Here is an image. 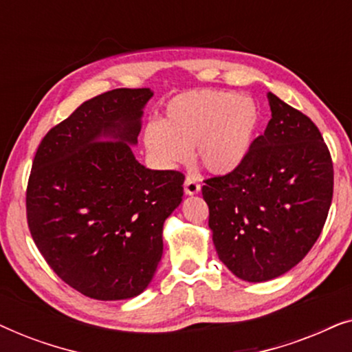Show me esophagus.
I'll return each instance as SVG.
<instances>
[{
    "mask_svg": "<svg viewBox=\"0 0 352 352\" xmlns=\"http://www.w3.org/2000/svg\"><path fill=\"white\" fill-rule=\"evenodd\" d=\"M184 192H186L187 195H195V194H199V192H200L199 181H197L195 177L187 176L186 181H184Z\"/></svg>",
    "mask_w": 352,
    "mask_h": 352,
    "instance_id": "esophagus-1",
    "label": "esophagus"
}]
</instances>
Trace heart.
Wrapping results in <instances>:
<instances>
[{
    "mask_svg": "<svg viewBox=\"0 0 352 352\" xmlns=\"http://www.w3.org/2000/svg\"><path fill=\"white\" fill-rule=\"evenodd\" d=\"M259 126L253 99L224 89H190L166 104L162 123L144 129L147 152L163 166L190 158V147L205 170L232 171L248 155Z\"/></svg>",
    "mask_w": 352,
    "mask_h": 352,
    "instance_id": "b5f03b06",
    "label": "heart"
}]
</instances>
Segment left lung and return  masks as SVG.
I'll return each instance as SVG.
<instances>
[{
	"label": "left lung",
	"instance_id": "8db88e82",
	"mask_svg": "<svg viewBox=\"0 0 352 352\" xmlns=\"http://www.w3.org/2000/svg\"><path fill=\"white\" fill-rule=\"evenodd\" d=\"M272 117L237 168L205 179L216 253L234 276L266 282L317 242L333 197V163L309 117L267 93Z\"/></svg>",
	"mask_w": 352,
	"mask_h": 352
}]
</instances>
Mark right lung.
Returning a JSON list of instances; mask_svg holds the SVG:
<instances>
[{"label":"right lung","instance_id":"obj_1","mask_svg":"<svg viewBox=\"0 0 352 352\" xmlns=\"http://www.w3.org/2000/svg\"><path fill=\"white\" fill-rule=\"evenodd\" d=\"M151 88L86 100L38 146L27 186L36 248L67 285L94 300L146 290L163 253V223L184 194V175L148 170L133 155Z\"/></svg>","mask_w":352,"mask_h":352}]
</instances>
